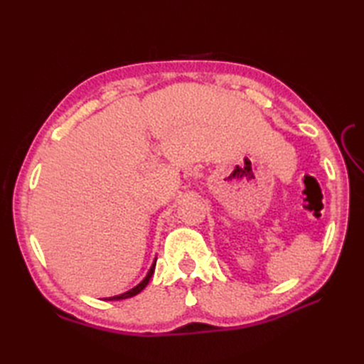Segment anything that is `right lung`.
<instances>
[{"instance_id":"1","label":"right lung","mask_w":364,"mask_h":364,"mask_svg":"<svg viewBox=\"0 0 364 364\" xmlns=\"http://www.w3.org/2000/svg\"><path fill=\"white\" fill-rule=\"evenodd\" d=\"M154 266H156V258H154V261H153V264H151V267H150V270L149 272H146V275H145V278L144 280L139 283V284H136L134 288H131L129 291H127V292H123V294H119V296H114V297H109L107 300H123V299H128V297H133V296H136V294H139L141 292L146 284H149V282H150V278H151V275H153V272H154Z\"/></svg>"}]
</instances>
